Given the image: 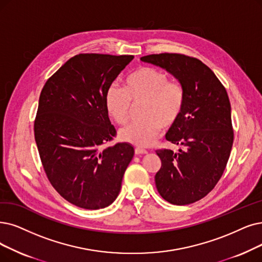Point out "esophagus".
<instances>
[{"label":"esophagus","instance_id":"obj_1","mask_svg":"<svg viewBox=\"0 0 262 262\" xmlns=\"http://www.w3.org/2000/svg\"><path fill=\"white\" fill-rule=\"evenodd\" d=\"M134 151H135V155H144V154H147V150H145V149H143V148H135L134 149Z\"/></svg>","mask_w":262,"mask_h":262}]
</instances>
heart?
Returning a JSON list of instances; mask_svg holds the SVG:
<instances>
[{"label": "heart", "mask_w": 262, "mask_h": 262, "mask_svg": "<svg viewBox=\"0 0 262 262\" xmlns=\"http://www.w3.org/2000/svg\"><path fill=\"white\" fill-rule=\"evenodd\" d=\"M185 90L182 83L169 80L165 72L152 67H141L132 72L124 88L112 85L105 95V104L111 116L118 124H125L133 105L144 104L140 121L120 131L123 142L135 146L150 145L161 127L171 128L180 119L185 106Z\"/></svg>", "instance_id": "obj_1"}]
</instances>
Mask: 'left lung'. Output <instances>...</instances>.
<instances>
[{
  "instance_id": "8db88e82",
  "label": "left lung",
  "mask_w": 262,
  "mask_h": 262,
  "mask_svg": "<svg viewBox=\"0 0 262 262\" xmlns=\"http://www.w3.org/2000/svg\"><path fill=\"white\" fill-rule=\"evenodd\" d=\"M141 60L165 69L184 87L183 113L165 134L166 141L182 148L177 152L156 150L161 167L155 183L165 201L193 203L214 189L231 152L233 128L228 93L214 72L196 58L164 52Z\"/></svg>"
}]
</instances>
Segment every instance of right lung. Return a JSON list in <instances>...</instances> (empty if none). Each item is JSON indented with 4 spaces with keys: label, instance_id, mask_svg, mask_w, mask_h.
<instances>
[{
    "label": "right lung",
    "instance_id": "1",
    "mask_svg": "<svg viewBox=\"0 0 262 262\" xmlns=\"http://www.w3.org/2000/svg\"><path fill=\"white\" fill-rule=\"evenodd\" d=\"M133 58L76 55L41 89L34 120L39 158L51 186L78 207L112 204L133 158L128 143L106 146L117 132L105 104L108 87Z\"/></svg>",
    "mask_w": 262,
    "mask_h": 262
}]
</instances>
